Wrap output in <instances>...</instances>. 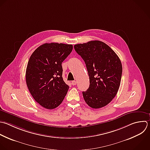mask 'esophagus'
<instances>
[{
    "instance_id": "obj_1",
    "label": "esophagus",
    "mask_w": 150,
    "mask_h": 150,
    "mask_svg": "<svg viewBox=\"0 0 150 150\" xmlns=\"http://www.w3.org/2000/svg\"><path fill=\"white\" fill-rule=\"evenodd\" d=\"M76 84H77V82L76 81H73L72 82H71V84L73 85V86H74V85H76Z\"/></svg>"
}]
</instances>
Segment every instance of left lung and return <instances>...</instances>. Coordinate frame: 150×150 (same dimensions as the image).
Returning <instances> with one entry per match:
<instances>
[{
  "instance_id": "left-lung-1",
  "label": "left lung",
  "mask_w": 150,
  "mask_h": 150,
  "mask_svg": "<svg viewBox=\"0 0 150 150\" xmlns=\"http://www.w3.org/2000/svg\"><path fill=\"white\" fill-rule=\"evenodd\" d=\"M86 63L90 86L83 96L93 108L107 105L116 96L122 75L121 62L116 53L105 43L90 41L74 46Z\"/></svg>"
}]
</instances>
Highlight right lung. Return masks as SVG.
Here are the masks:
<instances>
[{
  "label": "right lung",
  "mask_w": 150,
  "mask_h": 150,
  "mask_svg": "<svg viewBox=\"0 0 150 150\" xmlns=\"http://www.w3.org/2000/svg\"><path fill=\"white\" fill-rule=\"evenodd\" d=\"M72 50V45L45 43L29 60L26 71L28 89L35 100L45 108L57 107L67 93L69 87L62 77V63Z\"/></svg>",
  "instance_id": "right-lung-1"
}]
</instances>
